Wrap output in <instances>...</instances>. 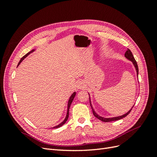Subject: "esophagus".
<instances>
[{
	"instance_id": "obj_1",
	"label": "esophagus",
	"mask_w": 157,
	"mask_h": 157,
	"mask_svg": "<svg viewBox=\"0 0 157 157\" xmlns=\"http://www.w3.org/2000/svg\"><path fill=\"white\" fill-rule=\"evenodd\" d=\"M85 87V84L82 81H78L77 83V88L79 89H84Z\"/></svg>"
}]
</instances>
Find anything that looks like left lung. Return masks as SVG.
Masks as SVG:
<instances>
[{"instance_id":"left-lung-1","label":"left lung","mask_w":157,"mask_h":157,"mask_svg":"<svg viewBox=\"0 0 157 157\" xmlns=\"http://www.w3.org/2000/svg\"><path fill=\"white\" fill-rule=\"evenodd\" d=\"M124 56H125V58H126V59H128V60H130V61H132V62L133 65H134V67H135V69H136V71L137 77H138V71H138V66H137L136 61V59H134V56H133V54H132V52H131L129 49H128V50L126 52V53H125V54H124ZM89 99H90V106H91V108H92V110L94 115L95 117H96L97 118H98L99 120H100V121H103V122H111V121H115L120 120V119H122V118H124L125 117H126V116L128 115V114L130 113V112L131 110H132V109L133 108V107H134V105H133V106L132 107V108L130 109V110L128 111L126 113L124 114V115H121V116H118V117H111V118H104V117H103L99 116V115H98V114H97V113H96V111H94V108H93V107H92V105L91 101H90V94H89Z\"/></svg>"}]
</instances>
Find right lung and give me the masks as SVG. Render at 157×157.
<instances>
[{
    "mask_svg": "<svg viewBox=\"0 0 157 157\" xmlns=\"http://www.w3.org/2000/svg\"><path fill=\"white\" fill-rule=\"evenodd\" d=\"M35 50V49H33V50H32L31 51H30L29 52H28V53L27 54H25L24 56L23 57V58H21V59H20V62L18 63V65H17V67L19 66V65H20L21 63V61L24 59L27 56H29L31 53H32V52H34ZM76 96V92H74L73 94H72V95H71V96H70V98H69V101H68V103H67V113H66V116H65V118H64V120L61 122L60 124H59L58 125H57V126H54V127H53L52 128H59V127H61V126H63L65 123L66 122V121H67V119H68V118H69V108H70V106H71V103L73 102V99H74V98H75V96Z\"/></svg>",
    "mask_w": 157,
    "mask_h": 157,
    "instance_id": "add662e5",
    "label": "right lung"
}]
</instances>
